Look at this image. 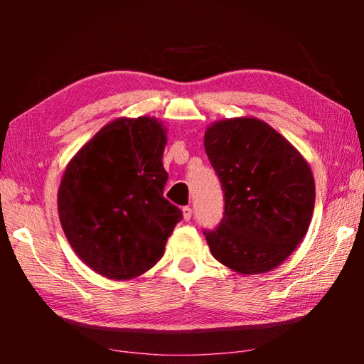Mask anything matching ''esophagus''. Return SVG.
<instances>
[{
  "label": "esophagus",
  "mask_w": 364,
  "mask_h": 364,
  "mask_svg": "<svg viewBox=\"0 0 364 364\" xmlns=\"http://www.w3.org/2000/svg\"><path fill=\"white\" fill-rule=\"evenodd\" d=\"M181 212H183V218L186 221L191 220V217H193V208H191V207H183Z\"/></svg>",
  "instance_id": "obj_1"
}]
</instances>
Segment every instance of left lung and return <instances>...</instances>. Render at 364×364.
<instances>
[{"label": "left lung", "mask_w": 364, "mask_h": 364, "mask_svg": "<svg viewBox=\"0 0 364 364\" xmlns=\"http://www.w3.org/2000/svg\"><path fill=\"white\" fill-rule=\"evenodd\" d=\"M204 146L225 193L218 228L204 231L212 255L239 274L287 260L311 223L315 178L304 156L255 117L212 123Z\"/></svg>", "instance_id": "left-lung-1"}]
</instances>
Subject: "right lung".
I'll use <instances>...</instances> for the list:
<instances>
[{"label": "right lung", "instance_id": "1", "mask_svg": "<svg viewBox=\"0 0 364 364\" xmlns=\"http://www.w3.org/2000/svg\"><path fill=\"white\" fill-rule=\"evenodd\" d=\"M167 127L120 117L102 127L64 170L58 210L70 247L109 279L146 273L164 255L183 213L164 197Z\"/></svg>", "mask_w": 364, "mask_h": 364}]
</instances>
